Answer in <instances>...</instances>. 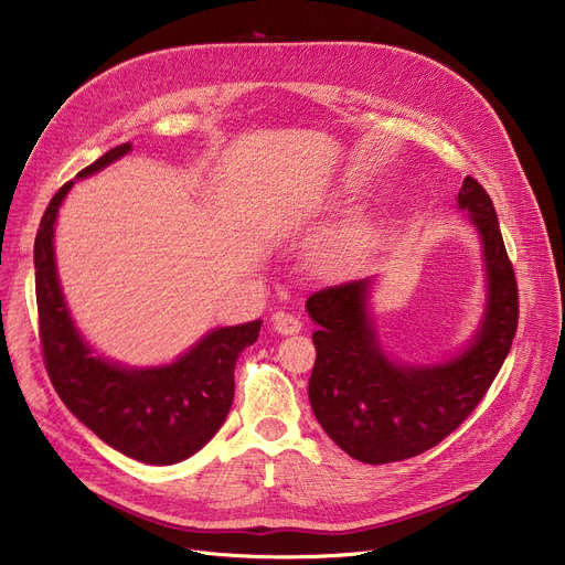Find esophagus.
Returning <instances> with one entry per match:
<instances>
[{
    "label": "esophagus",
    "instance_id": "34e87169",
    "mask_svg": "<svg viewBox=\"0 0 565 565\" xmlns=\"http://www.w3.org/2000/svg\"><path fill=\"white\" fill-rule=\"evenodd\" d=\"M271 324L280 335H297L301 331V319L289 312H276L271 317Z\"/></svg>",
    "mask_w": 565,
    "mask_h": 565
}]
</instances>
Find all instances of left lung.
I'll return each mask as SVG.
<instances>
[{"label":"left lung","mask_w":565,"mask_h":565,"mask_svg":"<svg viewBox=\"0 0 565 565\" xmlns=\"http://www.w3.org/2000/svg\"><path fill=\"white\" fill-rule=\"evenodd\" d=\"M458 204L480 232L488 268V310L458 359L439 365L388 361L367 317V278L319 289L306 303L319 327L310 405L324 433L359 462L409 460L444 441L486 397L513 344L518 280L494 204L473 177L462 181Z\"/></svg>","instance_id":"8db88e82"}]
</instances>
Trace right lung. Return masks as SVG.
<instances>
[{
    "instance_id": "add662e5",
    "label": "right lung",
    "mask_w": 565,
    "mask_h": 565,
    "mask_svg": "<svg viewBox=\"0 0 565 565\" xmlns=\"http://www.w3.org/2000/svg\"><path fill=\"white\" fill-rule=\"evenodd\" d=\"M128 151V142L115 147L77 177L94 174ZM71 185L66 181L50 200L34 244L39 338L47 377L73 416L107 446L147 465L181 462L225 423L236 359L257 340L262 321L211 331L163 367L126 370L94 356L66 310L52 248L57 211Z\"/></svg>"
}]
</instances>
